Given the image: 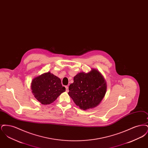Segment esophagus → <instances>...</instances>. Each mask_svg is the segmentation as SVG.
<instances>
[{
	"mask_svg": "<svg viewBox=\"0 0 148 148\" xmlns=\"http://www.w3.org/2000/svg\"><path fill=\"white\" fill-rule=\"evenodd\" d=\"M65 88H66V92H69V87H68V86H65Z\"/></svg>",
	"mask_w": 148,
	"mask_h": 148,
	"instance_id": "esophagus-1",
	"label": "esophagus"
}]
</instances>
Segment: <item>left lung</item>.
Masks as SVG:
<instances>
[{
  "instance_id": "obj_1",
  "label": "left lung",
  "mask_w": 148,
  "mask_h": 148,
  "mask_svg": "<svg viewBox=\"0 0 148 148\" xmlns=\"http://www.w3.org/2000/svg\"><path fill=\"white\" fill-rule=\"evenodd\" d=\"M106 82L102 74L95 69L86 73L80 72L74 77L69 86V95L81 109H92L99 105L105 97Z\"/></svg>"
}]
</instances>
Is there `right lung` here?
<instances>
[{
    "label": "right lung",
    "mask_w": 148,
    "mask_h": 148,
    "mask_svg": "<svg viewBox=\"0 0 148 148\" xmlns=\"http://www.w3.org/2000/svg\"><path fill=\"white\" fill-rule=\"evenodd\" d=\"M31 89L36 99L43 105L53 103L65 92L60 79L49 71L34 77L32 81Z\"/></svg>",
    "instance_id": "right-lung-1"
}]
</instances>
